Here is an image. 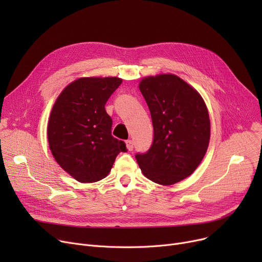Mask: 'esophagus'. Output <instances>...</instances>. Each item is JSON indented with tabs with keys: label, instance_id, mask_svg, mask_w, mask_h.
Instances as JSON below:
<instances>
[{
	"label": "esophagus",
	"instance_id": "obj_1",
	"mask_svg": "<svg viewBox=\"0 0 262 262\" xmlns=\"http://www.w3.org/2000/svg\"><path fill=\"white\" fill-rule=\"evenodd\" d=\"M126 147L128 150H133L134 149V143L132 140H127L126 141Z\"/></svg>",
	"mask_w": 262,
	"mask_h": 262
}]
</instances>
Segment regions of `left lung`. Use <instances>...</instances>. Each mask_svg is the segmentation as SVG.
Returning <instances> with one entry per match:
<instances>
[{"label": "left lung", "mask_w": 262, "mask_h": 262, "mask_svg": "<svg viewBox=\"0 0 262 262\" xmlns=\"http://www.w3.org/2000/svg\"><path fill=\"white\" fill-rule=\"evenodd\" d=\"M139 89L148 106L153 143L136 159L154 183L173 185L195 171L207 150L210 120L199 92L173 74L143 78Z\"/></svg>", "instance_id": "obj_1"}]
</instances>
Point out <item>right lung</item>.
<instances>
[{
  "mask_svg": "<svg viewBox=\"0 0 262 262\" xmlns=\"http://www.w3.org/2000/svg\"><path fill=\"white\" fill-rule=\"evenodd\" d=\"M122 79L82 77L67 86L55 102L48 124L51 152L59 166L80 183L107 176L126 144L112 135L105 104Z\"/></svg>",
  "mask_w": 262,
  "mask_h": 262,
  "instance_id": "right-lung-1",
  "label": "right lung"
}]
</instances>
